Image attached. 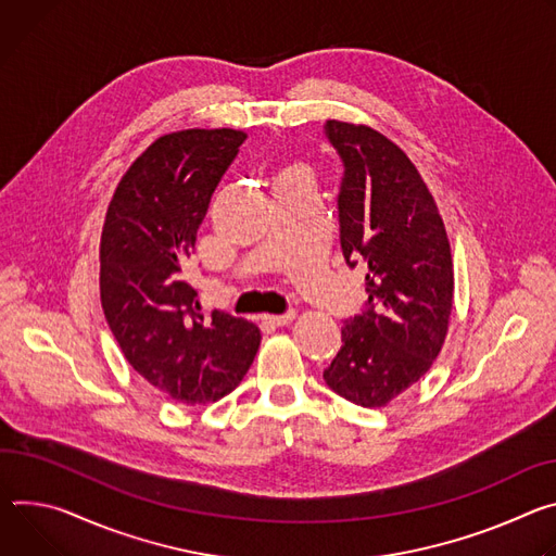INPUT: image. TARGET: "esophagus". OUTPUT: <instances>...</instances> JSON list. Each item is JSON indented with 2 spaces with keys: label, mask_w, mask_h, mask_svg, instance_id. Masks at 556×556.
<instances>
[{
  "label": "esophagus",
  "mask_w": 556,
  "mask_h": 556,
  "mask_svg": "<svg viewBox=\"0 0 556 556\" xmlns=\"http://www.w3.org/2000/svg\"><path fill=\"white\" fill-rule=\"evenodd\" d=\"M293 320H295V312H289L282 316H263V323L271 327H285V325H291Z\"/></svg>",
  "instance_id": "1"
}]
</instances>
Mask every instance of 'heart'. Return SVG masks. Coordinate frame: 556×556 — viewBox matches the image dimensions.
<instances>
[{
	"mask_svg": "<svg viewBox=\"0 0 556 556\" xmlns=\"http://www.w3.org/2000/svg\"><path fill=\"white\" fill-rule=\"evenodd\" d=\"M287 176H306V174H304V169H300V167H291V169H287L280 178H287Z\"/></svg>",
	"mask_w": 556,
	"mask_h": 556,
	"instance_id": "1",
	"label": "heart"
}]
</instances>
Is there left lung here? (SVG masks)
I'll return each instance as SVG.
<instances>
[{
  "instance_id": "obj_1",
  "label": "left lung",
  "mask_w": 556,
  "mask_h": 556,
  "mask_svg": "<svg viewBox=\"0 0 556 556\" xmlns=\"http://www.w3.org/2000/svg\"><path fill=\"white\" fill-rule=\"evenodd\" d=\"M340 154V244L366 271L364 309L344 320L342 349L325 371L340 397L380 408L440 355L453 309V258L444 220L410 159L368 126L327 121Z\"/></svg>"
}]
</instances>
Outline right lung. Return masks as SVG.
Here are the masks:
<instances>
[{
  "mask_svg": "<svg viewBox=\"0 0 556 556\" xmlns=\"http://www.w3.org/2000/svg\"><path fill=\"white\" fill-rule=\"evenodd\" d=\"M244 139L231 128L159 137L118 180L101 231V306L123 355L154 389L192 406L231 393L261 346L254 323L218 309L205 318L197 289L182 280Z\"/></svg>",
  "mask_w": 556,
  "mask_h": 556,
  "instance_id": "add662e5",
  "label": "right lung"
}]
</instances>
